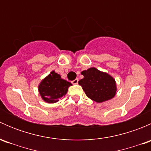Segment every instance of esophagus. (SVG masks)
<instances>
[{"label": "esophagus", "instance_id": "1", "mask_svg": "<svg viewBox=\"0 0 151 151\" xmlns=\"http://www.w3.org/2000/svg\"><path fill=\"white\" fill-rule=\"evenodd\" d=\"M78 81H79V80L77 78V79H75L74 80H73V81H71V83H72V84L76 85V84H77V83H78Z\"/></svg>", "mask_w": 151, "mask_h": 151}]
</instances>
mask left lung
Segmentation results:
<instances>
[{"label": "left lung", "instance_id": "8db88e82", "mask_svg": "<svg viewBox=\"0 0 151 151\" xmlns=\"http://www.w3.org/2000/svg\"><path fill=\"white\" fill-rule=\"evenodd\" d=\"M84 78L79 81L85 94L96 102L111 99L116 93V83L113 77L97 68H90L82 71Z\"/></svg>", "mask_w": 151, "mask_h": 151}]
</instances>
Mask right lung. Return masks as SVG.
<instances>
[{
  "label": "right lung",
  "mask_w": 151,
  "mask_h": 151,
  "mask_svg": "<svg viewBox=\"0 0 151 151\" xmlns=\"http://www.w3.org/2000/svg\"><path fill=\"white\" fill-rule=\"evenodd\" d=\"M71 83L63 80L60 74L54 71L44 79L39 85V91L42 99L47 103H55L65 96Z\"/></svg>",
  "instance_id": "1"
}]
</instances>
